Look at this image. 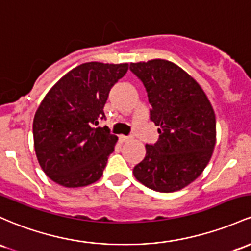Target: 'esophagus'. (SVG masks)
<instances>
[{"instance_id":"34e87169","label":"esophagus","mask_w":251,"mask_h":251,"mask_svg":"<svg viewBox=\"0 0 251 251\" xmlns=\"http://www.w3.org/2000/svg\"><path fill=\"white\" fill-rule=\"evenodd\" d=\"M130 138L128 137H125V136H119V142L120 143H127Z\"/></svg>"}]
</instances>
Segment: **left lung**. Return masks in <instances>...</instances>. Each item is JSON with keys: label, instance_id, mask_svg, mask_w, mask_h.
I'll return each instance as SVG.
<instances>
[{"label": "left lung", "instance_id": "obj_1", "mask_svg": "<svg viewBox=\"0 0 251 251\" xmlns=\"http://www.w3.org/2000/svg\"><path fill=\"white\" fill-rule=\"evenodd\" d=\"M151 104L150 119L159 139L133 169L140 183L156 192L180 191L201 175L217 140L216 114L202 88L175 63L151 59L131 63Z\"/></svg>", "mask_w": 251, "mask_h": 251}]
</instances>
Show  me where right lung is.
<instances>
[{"mask_svg": "<svg viewBox=\"0 0 251 251\" xmlns=\"http://www.w3.org/2000/svg\"><path fill=\"white\" fill-rule=\"evenodd\" d=\"M128 70L127 63H83L65 74L43 99L34 119V150L41 169L67 188L100 180L117 136L95 127L109 90Z\"/></svg>", "mask_w": 251, "mask_h": 251, "instance_id": "obj_1", "label": "right lung"}]
</instances>
